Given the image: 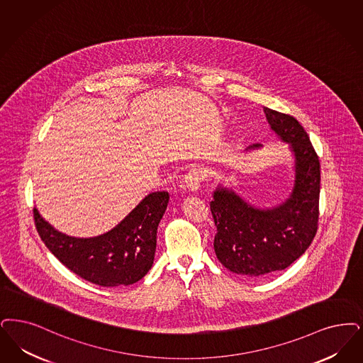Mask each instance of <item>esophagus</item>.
Segmentation results:
<instances>
[{
    "label": "esophagus",
    "instance_id": "esophagus-1",
    "mask_svg": "<svg viewBox=\"0 0 363 363\" xmlns=\"http://www.w3.org/2000/svg\"><path fill=\"white\" fill-rule=\"evenodd\" d=\"M203 179V170L197 169V167H193V169L189 170L188 174L185 175L184 182H185V186H186L189 191H197L201 186Z\"/></svg>",
    "mask_w": 363,
    "mask_h": 363
}]
</instances>
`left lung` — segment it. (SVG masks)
Instances as JSON below:
<instances>
[{
    "instance_id": "obj_1",
    "label": "left lung",
    "mask_w": 363,
    "mask_h": 363,
    "mask_svg": "<svg viewBox=\"0 0 363 363\" xmlns=\"http://www.w3.org/2000/svg\"><path fill=\"white\" fill-rule=\"evenodd\" d=\"M270 130L286 143L294 179L289 196L270 208H258L233 188L218 184L211 211L218 233L215 252L239 276L259 278L286 269L312 243L319 218L320 163L308 133L294 117L263 108ZM261 143L245 151L259 150Z\"/></svg>"
}]
</instances>
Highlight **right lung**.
<instances>
[{"label": "right lung", "instance_id": "1", "mask_svg": "<svg viewBox=\"0 0 363 363\" xmlns=\"http://www.w3.org/2000/svg\"><path fill=\"white\" fill-rule=\"evenodd\" d=\"M169 203L167 191H152L116 227L91 238L55 230L33 208L36 230L44 245L77 276L91 284L128 286L148 273L157 250V231Z\"/></svg>", "mask_w": 363, "mask_h": 363}]
</instances>
